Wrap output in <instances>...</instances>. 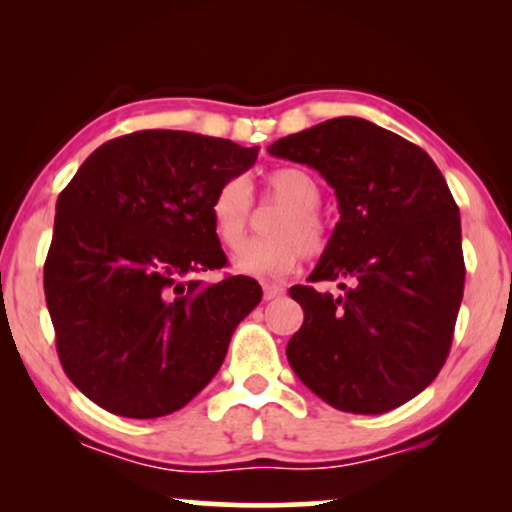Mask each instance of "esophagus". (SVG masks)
<instances>
[{"label": "esophagus", "mask_w": 512, "mask_h": 512, "mask_svg": "<svg viewBox=\"0 0 512 512\" xmlns=\"http://www.w3.org/2000/svg\"><path fill=\"white\" fill-rule=\"evenodd\" d=\"M284 286L282 284H268L265 282L263 284V296H265V300H275V298H279V296H284Z\"/></svg>", "instance_id": "obj_1"}]
</instances>
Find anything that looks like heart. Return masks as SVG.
Wrapping results in <instances>:
<instances>
[{
	"label": "heart",
	"mask_w": 512,
	"mask_h": 512,
	"mask_svg": "<svg viewBox=\"0 0 512 512\" xmlns=\"http://www.w3.org/2000/svg\"><path fill=\"white\" fill-rule=\"evenodd\" d=\"M263 205L282 207L272 216L265 233L270 237L251 244L235 265L254 275H284L296 268L300 256H319L326 249L328 228L319 214L321 188L310 172L300 167H277L265 174ZM209 219L223 249L237 251L254 228V200L247 179H226L209 202Z\"/></svg>",
	"instance_id": "b5f03b06"
}]
</instances>
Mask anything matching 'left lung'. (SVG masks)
Returning <instances> with one entry per match:
<instances>
[{"instance_id":"obj_1","label":"left lung","mask_w":512,"mask_h":512,"mask_svg":"<svg viewBox=\"0 0 512 512\" xmlns=\"http://www.w3.org/2000/svg\"><path fill=\"white\" fill-rule=\"evenodd\" d=\"M268 151L331 184L340 221L307 282H349L340 296L289 289L305 312L286 345L293 373L342 412L382 415L408 403L445 366L464 298L461 219L445 177L424 149L354 116Z\"/></svg>"}]
</instances>
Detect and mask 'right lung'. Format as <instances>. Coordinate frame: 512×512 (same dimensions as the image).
Segmentation results:
<instances>
[{
	"label": "right lung",
	"mask_w": 512,
	"mask_h": 512,
	"mask_svg": "<svg viewBox=\"0 0 512 512\" xmlns=\"http://www.w3.org/2000/svg\"><path fill=\"white\" fill-rule=\"evenodd\" d=\"M258 149L181 130L111 139L58 195L44 293L74 387L132 419L170 415L207 387L237 324L261 303L228 265L209 202Z\"/></svg>",
	"instance_id": "right-lung-1"
}]
</instances>
